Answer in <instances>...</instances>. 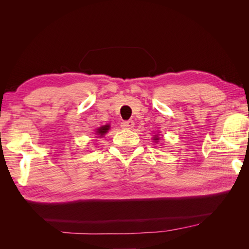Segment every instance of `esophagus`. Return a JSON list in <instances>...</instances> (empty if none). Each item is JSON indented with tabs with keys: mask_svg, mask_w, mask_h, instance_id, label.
<instances>
[{
	"mask_svg": "<svg viewBox=\"0 0 249 249\" xmlns=\"http://www.w3.org/2000/svg\"><path fill=\"white\" fill-rule=\"evenodd\" d=\"M134 124H135L133 120H125V122L122 123V126L124 129H132V127H134Z\"/></svg>",
	"mask_w": 249,
	"mask_h": 249,
	"instance_id": "1",
	"label": "esophagus"
}]
</instances>
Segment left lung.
Here are the masks:
<instances>
[{
	"label": "left lung",
	"instance_id": "obj_1",
	"mask_svg": "<svg viewBox=\"0 0 249 249\" xmlns=\"http://www.w3.org/2000/svg\"><path fill=\"white\" fill-rule=\"evenodd\" d=\"M153 140H155L156 142H158V140H159V137H158V136H157V135H156V136L154 137V139H153Z\"/></svg>",
	"mask_w": 249,
	"mask_h": 249
}]
</instances>
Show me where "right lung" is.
Masks as SVG:
<instances>
[{"instance_id":"right-lung-1","label":"right lung","mask_w":249,"mask_h":249,"mask_svg":"<svg viewBox=\"0 0 249 249\" xmlns=\"http://www.w3.org/2000/svg\"><path fill=\"white\" fill-rule=\"evenodd\" d=\"M110 129V125L109 124H106V125H102L101 127H99V129L96 130V135H99V137H103L105 134H106Z\"/></svg>"}]
</instances>
